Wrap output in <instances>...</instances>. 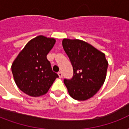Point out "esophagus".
Segmentation results:
<instances>
[{
    "mask_svg": "<svg viewBox=\"0 0 129 129\" xmlns=\"http://www.w3.org/2000/svg\"><path fill=\"white\" fill-rule=\"evenodd\" d=\"M57 74H58L59 77L60 78H61L63 77V74H62V72H59L57 73Z\"/></svg>",
    "mask_w": 129,
    "mask_h": 129,
    "instance_id": "34e87169",
    "label": "esophagus"
}]
</instances>
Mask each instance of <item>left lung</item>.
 Masks as SVG:
<instances>
[{"label": "left lung", "mask_w": 129, "mask_h": 129, "mask_svg": "<svg viewBox=\"0 0 129 129\" xmlns=\"http://www.w3.org/2000/svg\"><path fill=\"white\" fill-rule=\"evenodd\" d=\"M62 45L74 70L71 80H64L70 96L86 100L98 92L106 76L108 61L105 54L80 39H63Z\"/></svg>", "instance_id": "8db88e82"}]
</instances>
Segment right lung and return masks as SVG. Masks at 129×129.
Wrapping results in <instances>:
<instances>
[{
  "label": "right lung",
  "instance_id": "obj_1",
  "mask_svg": "<svg viewBox=\"0 0 129 129\" xmlns=\"http://www.w3.org/2000/svg\"><path fill=\"white\" fill-rule=\"evenodd\" d=\"M55 43L54 38L39 35L26 44L13 61L11 70L15 83L27 95H44L59 77L47 59Z\"/></svg>",
  "mask_w": 129,
  "mask_h": 129
}]
</instances>
